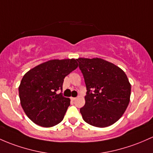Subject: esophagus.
I'll return each mask as SVG.
<instances>
[{
  "label": "esophagus",
  "instance_id": "esophagus-1",
  "mask_svg": "<svg viewBox=\"0 0 153 153\" xmlns=\"http://www.w3.org/2000/svg\"><path fill=\"white\" fill-rule=\"evenodd\" d=\"M70 99H71L72 100L74 101V100H76V97H70Z\"/></svg>",
  "mask_w": 153,
  "mask_h": 153
}]
</instances>
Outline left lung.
<instances>
[{"label": "left lung", "instance_id": "1", "mask_svg": "<svg viewBox=\"0 0 153 153\" xmlns=\"http://www.w3.org/2000/svg\"><path fill=\"white\" fill-rule=\"evenodd\" d=\"M76 60L87 90L86 103L80 109L83 120L97 128L113 125L121 118L130 102L131 85L126 74L100 58Z\"/></svg>", "mask_w": 153, "mask_h": 153}]
</instances>
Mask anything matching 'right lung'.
<instances>
[{"mask_svg":"<svg viewBox=\"0 0 153 153\" xmlns=\"http://www.w3.org/2000/svg\"><path fill=\"white\" fill-rule=\"evenodd\" d=\"M78 66L76 59H53L24 75L19 86V96L22 109L32 122L51 128L63 120L70 100L56 91L62 89L64 78Z\"/></svg>","mask_w":153,"mask_h":153,"instance_id":"add662e5","label":"right lung"}]
</instances>
